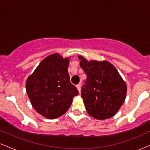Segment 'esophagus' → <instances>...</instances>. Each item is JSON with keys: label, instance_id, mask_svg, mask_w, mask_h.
I'll list each match as a JSON object with an SVG mask.
<instances>
[{"label": "esophagus", "instance_id": "esophagus-1", "mask_svg": "<svg viewBox=\"0 0 150 150\" xmlns=\"http://www.w3.org/2000/svg\"><path fill=\"white\" fill-rule=\"evenodd\" d=\"M76 87H77V89H78L79 92L80 93V88H81V85H80V84H78V85H76Z\"/></svg>", "mask_w": 150, "mask_h": 150}]
</instances>
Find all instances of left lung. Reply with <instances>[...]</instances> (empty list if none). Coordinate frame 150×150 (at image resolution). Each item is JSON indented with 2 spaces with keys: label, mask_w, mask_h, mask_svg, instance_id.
<instances>
[{
  "label": "left lung",
  "mask_w": 150,
  "mask_h": 150,
  "mask_svg": "<svg viewBox=\"0 0 150 150\" xmlns=\"http://www.w3.org/2000/svg\"><path fill=\"white\" fill-rule=\"evenodd\" d=\"M87 75L81 96L87 113L93 118H111L124 102L127 86L113 65L108 61H88L78 56Z\"/></svg>",
  "instance_id": "obj_1"
}]
</instances>
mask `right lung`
Here are the masks:
<instances>
[{
  "label": "right lung",
  "instance_id": "add662e5",
  "mask_svg": "<svg viewBox=\"0 0 150 150\" xmlns=\"http://www.w3.org/2000/svg\"><path fill=\"white\" fill-rule=\"evenodd\" d=\"M69 59L53 53L39 63L26 82V90L34 109L53 119L66 112L75 96L79 94L70 82Z\"/></svg>",
  "mask_w": 150,
  "mask_h": 150
}]
</instances>
